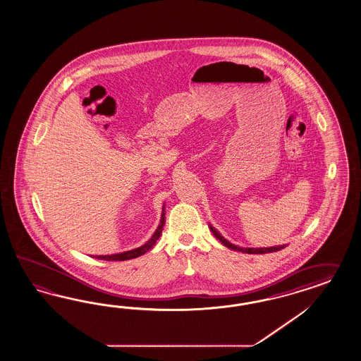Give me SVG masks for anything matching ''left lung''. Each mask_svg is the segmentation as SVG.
Instances as JSON below:
<instances>
[{"label": "left lung", "instance_id": "8db88e82", "mask_svg": "<svg viewBox=\"0 0 361 361\" xmlns=\"http://www.w3.org/2000/svg\"><path fill=\"white\" fill-rule=\"evenodd\" d=\"M209 229L212 231L213 235H214L217 240H220L224 246H226L228 249L234 250V251L246 252V254H267V252H275V251L284 249V247L287 246V245H280V246H272V247H258V249H254V247H240V246L233 245V243H231L229 240H225V238L222 237L221 234L213 228L211 224H209Z\"/></svg>", "mask_w": 361, "mask_h": 361}]
</instances>
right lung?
I'll use <instances>...</instances> for the list:
<instances>
[{"instance_id":"1","label":"right lung","mask_w":361,"mask_h":361,"mask_svg":"<svg viewBox=\"0 0 361 361\" xmlns=\"http://www.w3.org/2000/svg\"><path fill=\"white\" fill-rule=\"evenodd\" d=\"M165 204L162 207V213H161V220H159V225H158L157 229L154 231V234L147 240L142 246H140L137 249L130 250V251H124V252H119V254H111V255H97L93 258L101 259V260H128V259L137 258L140 255L148 252L149 250L152 249L158 238L161 237V233L164 229V225H165Z\"/></svg>"}]
</instances>
